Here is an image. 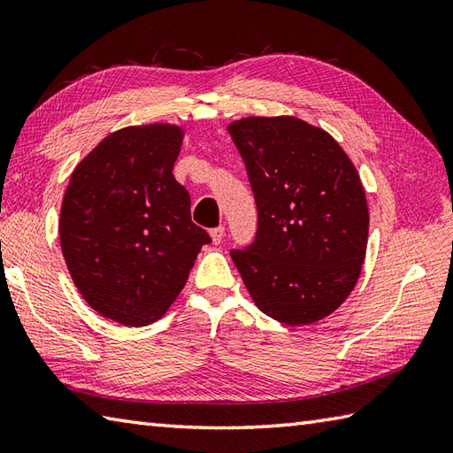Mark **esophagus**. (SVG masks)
I'll return each instance as SVG.
<instances>
[{
  "mask_svg": "<svg viewBox=\"0 0 453 453\" xmlns=\"http://www.w3.org/2000/svg\"><path fill=\"white\" fill-rule=\"evenodd\" d=\"M224 235H226V227L224 226L210 229V237H211V243H214V245H219L221 239H224Z\"/></svg>",
  "mask_w": 453,
  "mask_h": 453,
  "instance_id": "esophagus-1",
  "label": "esophagus"
}]
</instances>
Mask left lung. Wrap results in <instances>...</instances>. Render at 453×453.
I'll list each match as a JSON object with an SVG mask.
<instances>
[{"instance_id": "left-lung-1", "label": "left lung", "mask_w": 453, "mask_h": 453, "mask_svg": "<svg viewBox=\"0 0 453 453\" xmlns=\"http://www.w3.org/2000/svg\"><path fill=\"white\" fill-rule=\"evenodd\" d=\"M245 161L258 229L232 251L255 305L300 326L350 296L365 258L370 211L354 163L329 132L296 117H247L227 127Z\"/></svg>"}]
</instances>
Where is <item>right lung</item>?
Returning a JSON list of instances; mask_svg holds the SVG:
<instances>
[{
    "instance_id": "obj_1",
    "label": "right lung",
    "mask_w": 453,
    "mask_h": 453,
    "mask_svg": "<svg viewBox=\"0 0 453 453\" xmlns=\"http://www.w3.org/2000/svg\"><path fill=\"white\" fill-rule=\"evenodd\" d=\"M182 138L185 130L165 122L112 132L78 163L64 192L67 271L83 300L120 325L161 319L210 243L173 175Z\"/></svg>"
}]
</instances>
